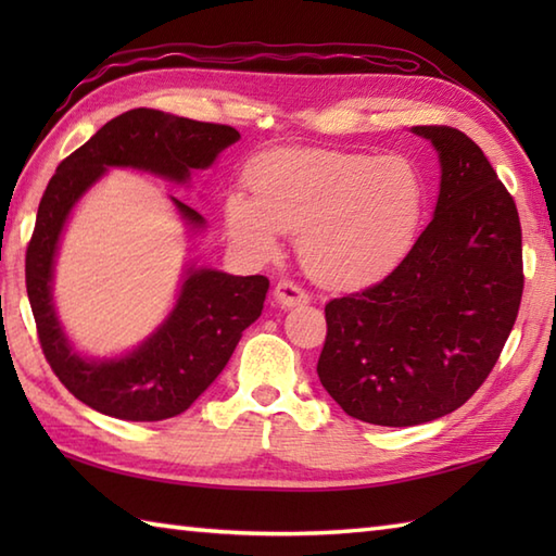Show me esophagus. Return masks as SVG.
Listing matches in <instances>:
<instances>
[{
  "label": "esophagus",
  "instance_id": "obj_1",
  "mask_svg": "<svg viewBox=\"0 0 556 556\" xmlns=\"http://www.w3.org/2000/svg\"><path fill=\"white\" fill-rule=\"evenodd\" d=\"M275 299H277L281 308H296V305H308L311 303L308 293H305L299 285H293V281H287V279L277 281Z\"/></svg>",
  "mask_w": 556,
  "mask_h": 556
}]
</instances>
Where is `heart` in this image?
<instances>
[{
  "mask_svg": "<svg viewBox=\"0 0 556 556\" xmlns=\"http://www.w3.org/2000/svg\"><path fill=\"white\" fill-rule=\"evenodd\" d=\"M248 188L229 193L231 241L257 260L275 257L281 233H299L305 269L334 289L368 287L410 255L428 215L430 188L404 155L281 148L253 160Z\"/></svg>",
  "mask_w": 556,
  "mask_h": 556,
  "instance_id": "b5f03b06",
  "label": "heart"
}]
</instances>
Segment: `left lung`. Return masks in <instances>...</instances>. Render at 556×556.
Masks as SVG:
<instances>
[{
  "mask_svg": "<svg viewBox=\"0 0 556 556\" xmlns=\"http://www.w3.org/2000/svg\"><path fill=\"white\" fill-rule=\"evenodd\" d=\"M440 160L432 222L404 265L325 305L317 375L351 418L410 428L485 382L523 293L521 222L485 152L448 126H413Z\"/></svg>",
  "mask_w": 556,
  "mask_h": 556,
  "instance_id": "left-lung-1",
  "label": "left lung"
}]
</instances>
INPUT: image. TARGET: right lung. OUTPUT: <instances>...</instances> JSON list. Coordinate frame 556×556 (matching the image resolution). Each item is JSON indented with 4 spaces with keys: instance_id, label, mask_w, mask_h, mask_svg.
Returning a JSON list of instances; mask_svg holds the SVG:
<instances>
[{
    "instance_id": "1",
    "label": "right lung",
    "mask_w": 556,
    "mask_h": 556,
    "mask_svg": "<svg viewBox=\"0 0 556 556\" xmlns=\"http://www.w3.org/2000/svg\"><path fill=\"white\" fill-rule=\"evenodd\" d=\"M239 138L231 126L138 108L104 124L47 184L26 253L28 301L54 375L104 416L152 422L184 413L217 380L243 329L263 313L269 281L188 260L172 311L138 346L116 356H88L66 334L54 305V265L74 207L110 169H136L191 186V174L210 169ZM169 200L186 231L207 229L198 210L174 195Z\"/></svg>"
}]
</instances>
